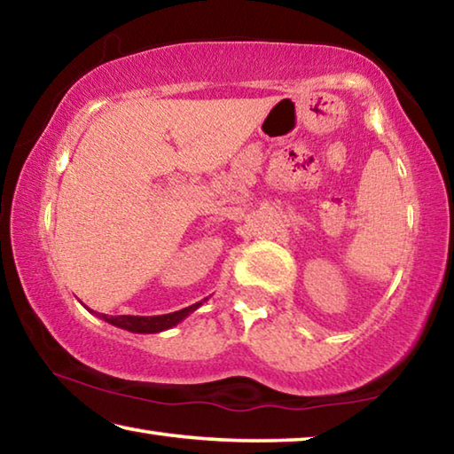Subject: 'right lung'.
Returning a JSON list of instances; mask_svg holds the SVG:
<instances>
[{"label":"right lung","instance_id":"1","mask_svg":"<svg viewBox=\"0 0 454 454\" xmlns=\"http://www.w3.org/2000/svg\"><path fill=\"white\" fill-rule=\"evenodd\" d=\"M202 302H196V304L188 306V309L176 310V312H170V314H160V317H107V314H102V312H98V317L106 320L107 325L124 328V330H128V333L153 334V333H162V330H168V328H172L176 325H180L184 318L190 317V314L194 312L196 309H200Z\"/></svg>","mask_w":454,"mask_h":454}]
</instances>
